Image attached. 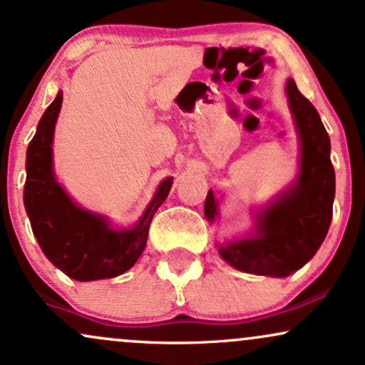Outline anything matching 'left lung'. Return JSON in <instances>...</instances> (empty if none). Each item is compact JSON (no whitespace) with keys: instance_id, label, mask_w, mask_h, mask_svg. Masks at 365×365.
<instances>
[{"instance_id":"8db88e82","label":"left lung","mask_w":365,"mask_h":365,"mask_svg":"<svg viewBox=\"0 0 365 365\" xmlns=\"http://www.w3.org/2000/svg\"><path fill=\"white\" fill-rule=\"evenodd\" d=\"M300 142L295 182L267 206L254 212V232L217 245L223 261L244 273L284 276L299 271L319 250L333 217L334 170L329 158V135L319 113L300 94L293 78L284 87ZM204 216L217 217V200L207 192Z\"/></svg>"}]
</instances>
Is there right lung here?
I'll return each instance as SVG.
<instances>
[{"label":"right lung","mask_w":365,"mask_h":365,"mask_svg":"<svg viewBox=\"0 0 365 365\" xmlns=\"http://www.w3.org/2000/svg\"><path fill=\"white\" fill-rule=\"evenodd\" d=\"M61 101L60 91L27 148L25 211L44 255L66 276L77 282L115 278L128 271L144 252L150 221L168 197L173 178L166 177L159 183L144 215L128 230L113 228L106 216L77 206L53 170L54 125Z\"/></svg>","instance_id":"right-lung-1"}]
</instances>
